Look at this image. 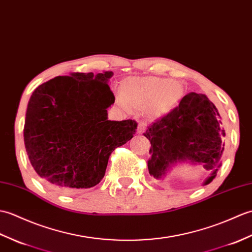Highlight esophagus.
<instances>
[{"mask_svg":"<svg viewBox=\"0 0 252 252\" xmlns=\"http://www.w3.org/2000/svg\"><path fill=\"white\" fill-rule=\"evenodd\" d=\"M145 128H147V125H145V123L140 122V123H139V124H138L137 130H138V132H139V133H142V132H144V131H145Z\"/></svg>","mask_w":252,"mask_h":252,"instance_id":"esophagus-1","label":"esophagus"}]
</instances>
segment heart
Returning a JSON list of instances; mask_svg holds the SVG:
<instances>
[{"label": "heart", "mask_w": 252, "mask_h": 252, "mask_svg": "<svg viewBox=\"0 0 252 252\" xmlns=\"http://www.w3.org/2000/svg\"><path fill=\"white\" fill-rule=\"evenodd\" d=\"M181 84L158 76H130L122 83L116 99L125 109L145 111L152 117H161L175 109L182 97Z\"/></svg>", "instance_id": "obj_1"}]
</instances>
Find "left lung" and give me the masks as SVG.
<instances>
[{
	"label": "left lung",
	"mask_w": 252,
	"mask_h": 252,
	"mask_svg": "<svg viewBox=\"0 0 252 252\" xmlns=\"http://www.w3.org/2000/svg\"><path fill=\"white\" fill-rule=\"evenodd\" d=\"M143 135L151 142L148 168L151 176L161 179L178 163L202 165L217 176L224 151L225 131L216 105L206 94L189 93L178 107L148 127Z\"/></svg>",
	"instance_id": "1"
}]
</instances>
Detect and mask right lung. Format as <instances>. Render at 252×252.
<instances>
[{
	"instance_id": "add662e5",
	"label": "right lung",
	"mask_w": 252,
	"mask_h": 252,
	"mask_svg": "<svg viewBox=\"0 0 252 252\" xmlns=\"http://www.w3.org/2000/svg\"><path fill=\"white\" fill-rule=\"evenodd\" d=\"M112 71L57 76L36 87L24 127L27 154L50 187L73 192L102 180L113 151L136 133L133 120L109 121Z\"/></svg>"
}]
</instances>
